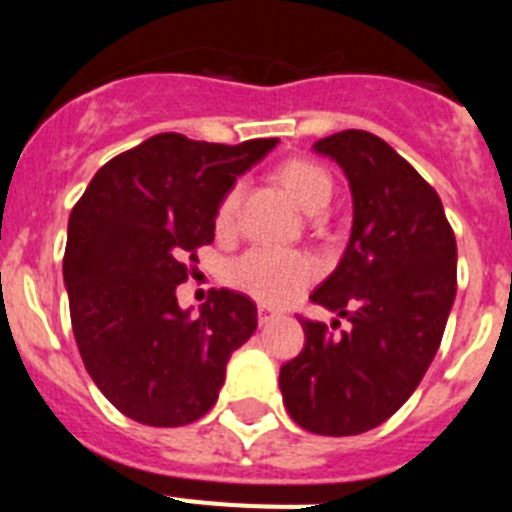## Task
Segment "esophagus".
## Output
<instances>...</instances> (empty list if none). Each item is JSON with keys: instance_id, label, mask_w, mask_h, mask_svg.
Masks as SVG:
<instances>
[{"instance_id": "1", "label": "esophagus", "mask_w": 512, "mask_h": 512, "mask_svg": "<svg viewBox=\"0 0 512 512\" xmlns=\"http://www.w3.org/2000/svg\"><path fill=\"white\" fill-rule=\"evenodd\" d=\"M271 318H274V310H271L269 305H259V323H261V325L269 323Z\"/></svg>"}]
</instances>
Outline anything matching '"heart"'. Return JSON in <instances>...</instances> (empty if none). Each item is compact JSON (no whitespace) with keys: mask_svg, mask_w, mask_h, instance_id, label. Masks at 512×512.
Segmentation results:
<instances>
[{"mask_svg":"<svg viewBox=\"0 0 512 512\" xmlns=\"http://www.w3.org/2000/svg\"><path fill=\"white\" fill-rule=\"evenodd\" d=\"M277 179L307 215H318L330 205L333 179L315 161L289 158L277 169ZM235 210H238V187L228 189L223 200L217 202V233H228L233 228ZM315 274H318V264L307 253L253 248L228 266L225 279H228L230 287L241 289L248 297L264 302V305H284L300 289H305L315 279Z\"/></svg>","mask_w":512,"mask_h":512,"instance_id":"b5f03b06","label":"heart"}]
</instances>
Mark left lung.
I'll list each match as a JSON object with an SVG mask.
<instances>
[{"label":"left lung","mask_w":512,"mask_h":512,"mask_svg":"<svg viewBox=\"0 0 512 512\" xmlns=\"http://www.w3.org/2000/svg\"><path fill=\"white\" fill-rule=\"evenodd\" d=\"M312 148L346 174L354 225L310 300L351 330L333 336L300 318L305 348L279 369V387L305 431L356 436L395 415L428 372L456 297V238L436 189L390 143L343 130Z\"/></svg>","instance_id":"obj_1"}]
</instances>
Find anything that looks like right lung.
Returning <instances> with one entry per match:
<instances>
[{
    "label": "right lung",
    "mask_w": 512,
    "mask_h": 512,
    "mask_svg": "<svg viewBox=\"0 0 512 512\" xmlns=\"http://www.w3.org/2000/svg\"><path fill=\"white\" fill-rule=\"evenodd\" d=\"M161 133L102 166L69 217L63 282L89 377L122 415L156 428L200 420L225 366L259 325L256 305L212 289L200 315L176 287L215 241V210L235 179L277 146Z\"/></svg>",
    "instance_id": "add662e5"
}]
</instances>
